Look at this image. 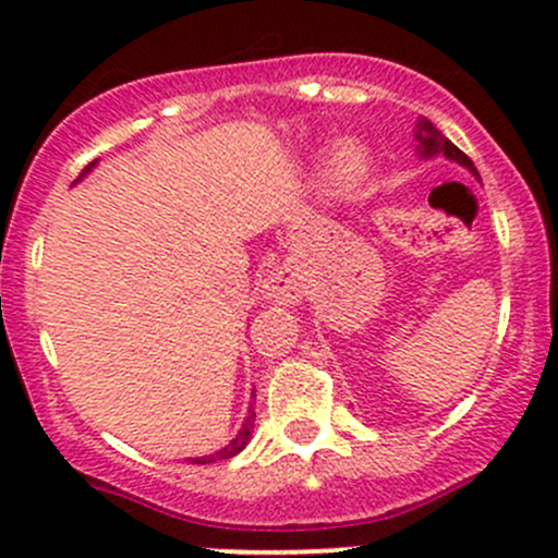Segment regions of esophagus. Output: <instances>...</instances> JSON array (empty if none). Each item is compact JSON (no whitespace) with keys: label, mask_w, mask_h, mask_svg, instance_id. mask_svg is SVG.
<instances>
[{"label":"esophagus","mask_w":558,"mask_h":558,"mask_svg":"<svg viewBox=\"0 0 558 558\" xmlns=\"http://www.w3.org/2000/svg\"><path fill=\"white\" fill-rule=\"evenodd\" d=\"M264 300L272 305H294L302 296V283L291 267H278L267 275L262 286Z\"/></svg>","instance_id":"esophagus-1"}]
</instances>
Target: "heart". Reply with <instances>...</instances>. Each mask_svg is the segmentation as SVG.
Segmentation results:
<instances>
[{"mask_svg": "<svg viewBox=\"0 0 558 558\" xmlns=\"http://www.w3.org/2000/svg\"><path fill=\"white\" fill-rule=\"evenodd\" d=\"M369 150L362 140L340 137L324 156V180L331 191H351L367 178Z\"/></svg>", "mask_w": 558, "mask_h": 558, "instance_id": "1", "label": "heart"}]
</instances>
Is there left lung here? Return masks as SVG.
Masks as SVG:
<instances>
[{
  "mask_svg": "<svg viewBox=\"0 0 558 558\" xmlns=\"http://www.w3.org/2000/svg\"><path fill=\"white\" fill-rule=\"evenodd\" d=\"M415 143H418L415 145V154H418V159H435V156H446V159L456 161V165H461L464 170H470L477 178V170H475V165L470 161V156L461 154V150L456 148L451 140H448L446 134H442L440 129L429 121V118H418V123H415Z\"/></svg>",
  "mask_w": 558,
  "mask_h": 558,
  "instance_id": "obj_1",
  "label": "left lung"
}]
</instances>
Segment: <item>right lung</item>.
Instances as JSON below:
<instances>
[{
	"mask_svg": "<svg viewBox=\"0 0 558 558\" xmlns=\"http://www.w3.org/2000/svg\"><path fill=\"white\" fill-rule=\"evenodd\" d=\"M94 167H97V161H92V165H88L86 170H83L81 178H86V174L92 172ZM81 178H77V180H81ZM253 421H256V413H253V404H251V408H247V415H245L243 426H240L238 435H234L232 440H229V446L221 448V451L210 453V456H196V459H191V464H210V461L232 459V456H238V453L243 451V448L247 446V442H251V437H253Z\"/></svg>",
	"mask_w": 558,
	"mask_h": 558,
	"instance_id": "right-lung-1",
	"label": "right lung"
}]
</instances>
